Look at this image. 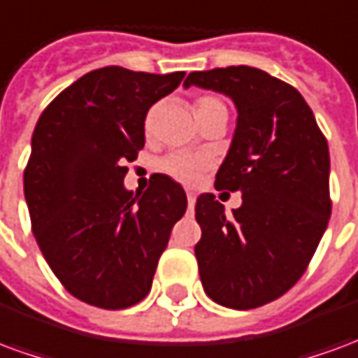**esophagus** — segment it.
<instances>
[{
	"instance_id": "esophagus-1",
	"label": "esophagus",
	"mask_w": 358,
	"mask_h": 358,
	"mask_svg": "<svg viewBox=\"0 0 358 358\" xmlns=\"http://www.w3.org/2000/svg\"><path fill=\"white\" fill-rule=\"evenodd\" d=\"M195 205V194H192V192H187V207L192 209Z\"/></svg>"
}]
</instances>
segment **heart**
Wrapping results in <instances>:
<instances>
[{"instance_id":"heart-1","label":"heart","mask_w":358,"mask_h":358,"mask_svg":"<svg viewBox=\"0 0 358 358\" xmlns=\"http://www.w3.org/2000/svg\"><path fill=\"white\" fill-rule=\"evenodd\" d=\"M220 105H222V101H218L215 97H209V95L199 97L194 103L195 117L201 115V113L215 109V107H220ZM149 122H151V115L145 118V126H149ZM205 166H207V159L189 155V153H182V151L171 153V155H166L161 161V171L172 176L174 180L182 182V184H195L199 180V176H201V172L205 171Z\"/></svg>"}]
</instances>
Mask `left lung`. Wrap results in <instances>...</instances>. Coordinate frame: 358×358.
Segmentation results:
<instances>
[{
    "label": "left lung",
    "mask_w": 358,
    "mask_h": 358,
    "mask_svg": "<svg viewBox=\"0 0 358 358\" xmlns=\"http://www.w3.org/2000/svg\"><path fill=\"white\" fill-rule=\"evenodd\" d=\"M184 86L220 92L238 109L215 187L241 192L243 203L232 215L213 194L195 203L203 289L222 307H263L303 276L328 226V141L303 95L261 69L199 71Z\"/></svg>",
    "instance_id": "1"
}]
</instances>
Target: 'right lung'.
<instances>
[{
    "instance_id": "add662e5",
    "label": "right lung",
    "mask_w": 358,
    "mask_h": 358,
    "mask_svg": "<svg viewBox=\"0 0 358 358\" xmlns=\"http://www.w3.org/2000/svg\"><path fill=\"white\" fill-rule=\"evenodd\" d=\"M186 73L103 66L45 107L32 134L24 197L43 259L65 289L99 308L132 307L151 289L172 226L184 217V187L153 174L128 192L126 163L145 143V115Z\"/></svg>"
}]
</instances>
